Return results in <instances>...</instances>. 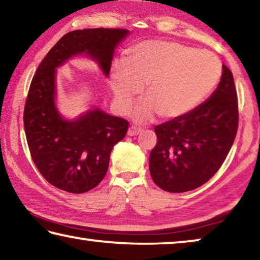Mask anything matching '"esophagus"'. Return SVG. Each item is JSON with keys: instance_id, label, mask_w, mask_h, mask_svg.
I'll use <instances>...</instances> for the list:
<instances>
[{"instance_id": "obj_1", "label": "esophagus", "mask_w": 260, "mask_h": 260, "mask_svg": "<svg viewBox=\"0 0 260 260\" xmlns=\"http://www.w3.org/2000/svg\"><path fill=\"white\" fill-rule=\"evenodd\" d=\"M141 131H142V129L139 128V127L131 126L129 128H128V131H127V135H128V136H135V135H138Z\"/></svg>"}]
</instances>
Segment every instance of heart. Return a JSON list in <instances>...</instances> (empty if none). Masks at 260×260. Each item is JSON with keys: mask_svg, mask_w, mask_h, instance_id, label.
Segmentation results:
<instances>
[{"mask_svg": "<svg viewBox=\"0 0 260 260\" xmlns=\"http://www.w3.org/2000/svg\"><path fill=\"white\" fill-rule=\"evenodd\" d=\"M221 77V63L212 52L170 41H146L129 51L127 63L111 72L117 108L128 111L147 85V96L136 107L138 121L160 113L167 119L182 117L209 98Z\"/></svg>", "mask_w": 260, "mask_h": 260, "instance_id": "1", "label": "heart"}]
</instances>
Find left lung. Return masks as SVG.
Listing matches in <instances>:
<instances>
[{"instance_id":"obj_1","label":"left lung","mask_w":260,"mask_h":260,"mask_svg":"<svg viewBox=\"0 0 260 260\" xmlns=\"http://www.w3.org/2000/svg\"><path fill=\"white\" fill-rule=\"evenodd\" d=\"M234 78L222 65L212 95L182 117L155 127L157 144L149 170L158 187L184 192L201 187L217 173L234 142L239 109Z\"/></svg>"}]
</instances>
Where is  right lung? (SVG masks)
I'll use <instances>...</instances> for the list:
<instances>
[{
  "label": "right lung",
  "mask_w": 260,
  "mask_h": 260,
  "mask_svg": "<svg viewBox=\"0 0 260 260\" xmlns=\"http://www.w3.org/2000/svg\"><path fill=\"white\" fill-rule=\"evenodd\" d=\"M128 34L119 28L72 30L51 48L32 79L24 110L26 140L42 177L61 190L86 192L102 181L110 153L125 138L128 121L100 108L76 119L64 118L56 105L57 69L87 55L108 78L114 50Z\"/></svg>",
  "instance_id": "1"
}]
</instances>
